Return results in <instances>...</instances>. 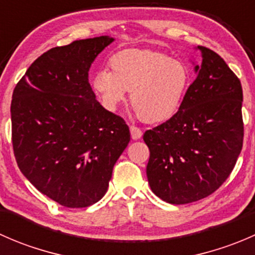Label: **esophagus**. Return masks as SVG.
Returning a JSON list of instances; mask_svg holds the SVG:
<instances>
[{
	"label": "esophagus",
	"mask_w": 255,
	"mask_h": 255,
	"mask_svg": "<svg viewBox=\"0 0 255 255\" xmlns=\"http://www.w3.org/2000/svg\"><path fill=\"white\" fill-rule=\"evenodd\" d=\"M129 130H130V137H132L133 140H137L142 137V130H140L138 127H135V126H130Z\"/></svg>",
	"instance_id": "obj_1"
}]
</instances>
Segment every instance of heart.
<instances>
[{"label": "heart", "mask_w": 255, "mask_h": 255, "mask_svg": "<svg viewBox=\"0 0 255 255\" xmlns=\"http://www.w3.org/2000/svg\"><path fill=\"white\" fill-rule=\"evenodd\" d=\"M112 69L95 73L92 87L102 105L115 111L127 100L144 122L168 121L179 111L190 86V71L182 61L161 53L128 49L111 59Z\"/></svg>", "instance_id": "obj_1"}]
</instances>
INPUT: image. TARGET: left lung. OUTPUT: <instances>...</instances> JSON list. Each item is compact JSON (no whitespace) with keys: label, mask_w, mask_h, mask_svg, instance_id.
Wrapping results in <instances>:
<instances>
[{"label":"left lung","mask_w":255,"mask_h":255,"mask_svg":"<svg viewBox=\"0 0 255 255\" xmlns=\"http://www.w3.org/2000/svg\"><path fill=\"white\" fill-rule=\"evenodd\" d=\"M196 79L170 120L144 133L150 189L168 204L185 205L215 192L236 165L243 145L241 81L205 47Z\"/></svg>","instance_id":"1"}]
</instances>
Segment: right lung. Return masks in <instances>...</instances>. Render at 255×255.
Instances as JSON below:
<instances>
[{
    "instance_id": "add662e5",
    "label": "right lung",
    "mask_w": 255,
    "mask_h": 255,
    "mask_svg": "<svg viewBox=\"0 0 255 255\" xmlns=\"http://www.w3.org/2000/svg\"><path fill=\"white\" fill-rule=\"evenodd\" d=\"M113 40L101 35L50 49L28 68L12 95L18 168L64 207L100 201L130 140L125 121L100 105L89 82L91 64Z\"/></svg>"
}]
</instances>
